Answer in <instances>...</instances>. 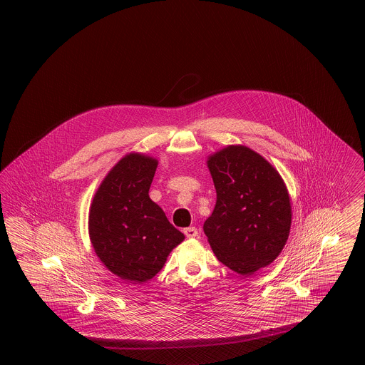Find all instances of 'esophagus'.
Listing matches in <instances>:
<instances>
[{"label":"esophagus","instance_id":"1","mask_svg":"<svg viewBox=\"0 0 365 365\" xmlns=\"http://www.w3.org/2000/svg\"><path fill=\"white\" fill-rule=\"evenodd\" d=\"M183 232H185V235H186L189 240L198 237V230H197L195 227H187V228L183 230Z\"/></svg>","mask_w":365,"mask_h":365}]
</instances>
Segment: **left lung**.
I'll return each mask as SVG.
<instances>
[{"instance_id": "1", "label": "left lung", "mask_w": 365, "mask_h": 365, "mask_svg": "<svg viewBox=\"0 0 365 365\" xmlns=\"http://www.w3.org/2000/svg\"><path fill=\"white\" fill-rule=\"evenodd\" d=\"M216 205L204 232L217 260L249 277L275 260L287 242L292 204L278 171L257 152L228 145L207 160Z\"/></svg>"}]
</instances>
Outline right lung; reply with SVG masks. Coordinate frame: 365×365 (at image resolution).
<instances>
[{
  "label": "right lung",
  "mask_w": 365,
  "mask_h": 365,
  "mask_svg": "<svg viewBox=\"0 0 365 365\" xmlns=\"http://www.w3.org/2000/svg\"><path fill=\"white\" fill-rule=\"evenodd\" d=\"M155 157L128 153L105 176L88 212V235L97 257L133 284L153 278L185 235L149 197Z\"/></svg>",
  "instance_id": "right-lung-1"
}]
</instances>
